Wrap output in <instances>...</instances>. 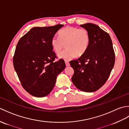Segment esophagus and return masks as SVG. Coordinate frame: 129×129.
Listing matches in <instances>:
<instances>
[{
	"instance_id": "obj_1",
	"label": "esophagus",
	"mask_w": 129,
	"mask_h": 129,
	"mask_svg": "<svg viewBox=\"0 0 129 129\" xmlns=\"http://www.w3.org/2000/svg\"><path fill=\"white\" fill-rule=\"evenodd\" d=\"M65 64H66V66H67V67L70 66V63H69V61H68V60H65Z\"/></svg>"
}]
</instances>
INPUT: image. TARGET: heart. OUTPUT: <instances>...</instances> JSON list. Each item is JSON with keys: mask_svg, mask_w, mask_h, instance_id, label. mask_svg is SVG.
Masks as SVG:
<instances>
[{"mask_svg": "<svg viewBox=\"0 0 129 129\" xmlns=\"http://www.w3.org/2000/svg\"><path fill=\"white\" fill-rule=\"evenodd\" d=\"M90 42V35L87 29L67 26L59 31V37H53L51 45L57 54L61 51L65 45L67 49L61 52L58 56L61 59L70 60L76 55L81 56L85 53Z\"/></svg>", "mask_w": 129, "mask_h": 129, "instance_id": "b5f03b06", "label": "heart"}]
</instances>
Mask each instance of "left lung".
I'll return each instance as SVG.
<instances>
[{
  "label": "left lung",
  "instance_id": "left-lung-1",
  "mask_svg": "<svg viewBox=\"0 0 129 129\" xmlns=\"http://www.w3.org/2000/svg\"><path fill=\"white\" fill-rule=\"evenodd\" d=\"M89 31L90 42L83 55L70 64L74 73L72 80L79 90L94 92L103 86L114 66L115 56L110 35L92 23L80 25Z\"/></svg>",
  "mask_w": 129,
  "mask_h": 129
}]
</instances>
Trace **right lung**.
<instances>
[{
    "label": "right lung",
    "instance_id": "right-lung-1",
    "mask_svg": "<svg viewBox=\"0 0 129 129\" xmlns=\"http://www.w3.org/2000/svg\"><path fill=\"white\" fill-rule=\"evenodd\" d=\"M63 25L34 27L16 45L14 68L23 88L34 96L48 95L65 69L64 60L55 61L57 57L51 45V39Z\"/></svg>",
    "mask_w": 129,
    "mask_h": 129
}]
</instances>
